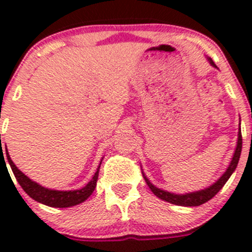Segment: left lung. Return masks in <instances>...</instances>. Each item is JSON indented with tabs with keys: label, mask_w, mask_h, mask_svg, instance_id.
Wrapping results in <instances>:
<instances>
[{
	"label": "left lung",
	"mask_w": 252,
	"mask_h": 252,
	"mask_svg": "<svg viewBox=\"0 0 252 252\" xmlns=\"http://www.w3.org/2000/svg\"><path fill=\"white\" fill-rule=\"evenodd\" d=\"M209 63L212 64L213 66H216V64L213 63L212 59H209ZM241 149H242V136H241V130L239 132V140H237V146H236L235 154H233V158L230 162V166L227 168V170L224 171V174L222 175L220 179L216 182L213 186H211L209 188L203 189V190H199V192H193V193H187V194H174V193H169L166 190H161V189L157 188L155 186L149 182L148 178L144 175V179H145L146 184L149 186V188L151 189V192L154 194L159 197L162 201H166L169 203L177 204V206H186V207H195V206H201V204L206 203L209 199H212L216 194H217L220 190H221L222 187L226 184V182L228 180V178L231 177L233 171H235L236 166L239 164L240 155H241Z\"/></svg>",
	"instance_id": "left-lung-1"
}]
</instances>
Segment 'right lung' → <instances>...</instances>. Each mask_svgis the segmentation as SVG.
Wrapping results in <instances>:
<instances>
[{"label": "right lung", "mask_w": 252, "mask_h": 252, "mask_svg": "<svg viewBox=\"0 0 252 252\" xmlns=\"http://www.w3.org/2000/svg\"><path fill=\"white\" fill-rule=\"evenodd\" d=\"M0 155L1 157L3 155L2 151ZM6 157H7L8 164H10L11 169H12L13 175H15L16 180L19 182L20 186H21V188L24 189L25 193H28L32 199H35L36 202H40V203L45 204V206L55 207V208H65V207L77 206V204L86 201L87 198L92 194L95 186H97V179H98V171L101 164H99L98 169L95 171V174L93 175L92 180H91L90 183L87 184L84 188L78 189V190L62 192V190H51V189L44 188V187L39 186L37 183H35V182H32L31 179H29V178L26 177L22 171H20L19 169H17V166L13 164L10 155H8L7 153V149H6ZM4 164H6V161H4Z\"/></svg>", "instance_id": "obj_1"}]
</instances>
